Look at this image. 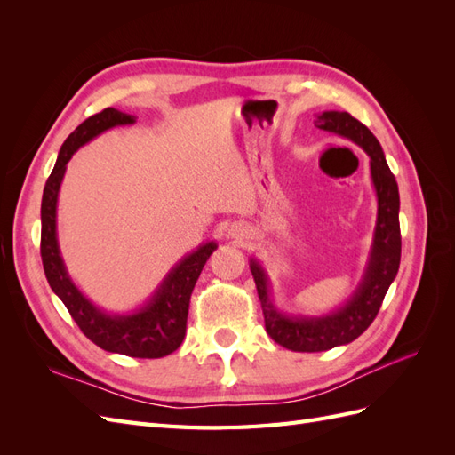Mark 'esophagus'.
Returning <instances> with one entry per match:
<instances>
[{
	"label": "esophagus",
	"instance_id": "esophagus-1",
	"mask_svg": "<svg viewBox=\"0 0 455 455\" xmlns=\"http://www.w3.org/2000/svg\"><path fill=\"white\" fill-rule=\"evenodd\" d=\"M229 231H231V235H237V237H239V235H243V228H241V226H237V224H235V226H231V229H229Z\"/></svg>",
	"mask_w": 455,
	"mask_h": 455
}]
</instances>
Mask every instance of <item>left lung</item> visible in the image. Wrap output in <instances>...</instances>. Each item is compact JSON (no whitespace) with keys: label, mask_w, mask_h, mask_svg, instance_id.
Instances as JSON below:
<instances>
[{"label":"left lung","mask_w":455,"mask_h":455,"mask_svg":"<svg viewBox=\"0 0 455 455\" xmlns=\"http://www.w3.org/2000/svg\"><path fill=\"white\" fill-rule=\"evenodd\" d=\"M315 125L343 136L366 151L370 157L371 184L378 197V220L366 269L356 291L346 304L319 316L286 315L275 307L267 273L256 258H251V271L258 288L261 311H264L267 334L279 346L298 353L328 351L359 338L376 319L381 301L401 266V224H398L401 197H398L396 180L385 161L378 139L347 112H334V109L323 112L316 116Z\"/></svg>","instance_id":"1"}]
</instances>
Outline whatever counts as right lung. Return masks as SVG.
I'll return each mask as SVG.
<instances>
[{
    "instance_id": "right-lung-1",
    "label": "right lung",
    "mask_w": 455,
    "mask_h": 455,
    "mask_svg": "<svg viewBox=\"0 0 455 455\" xmlns=\"http://www.w3.org/2000/svg\"><path fill=\"white\" fill-rule=\"evenodd\" d=\"M134 116L116 108H106L91 116L64 140L57 163L41 199V261L52 292L57 294L72 319L92 343L109 353L134 356V359H161L180 347L186 336L189 298L206 264L216 251V243H203L197 251L184 256L167 273L144 306L129 313H108L74 284L60 256L57 239V203L66 164L76 151L104 131L132 125Z\"/></svg>"
}]
</instances>
